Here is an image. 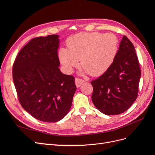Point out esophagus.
Masks as SVG:
<instances>
[{
	"mask_svg": "<svg viewBox=\"0 0 155 155\" xmlns=\"http://www.w3.org/2000/svg\"><path fill=\"white\" fill-rule=\"evenodd\" d=\"M84 81L83 79H81L80 78H76V79H75V82H76V85L77 87H80L82 84L84 83Z\"/></svg>",
	"mask_w": 155,
	"mask_h": 155,
	"instance_id": "obj_1",
	"label": "esophagus"
}]
</instances>
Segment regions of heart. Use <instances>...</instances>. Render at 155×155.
<instances>
[{
    "instance_id": "heart-1",
    "label": "heart",
    "mask_w": 155,
    "mask_h": 155,
    "mask_svg": "<svg viewBox=\"0 0 155 155\" xmlns=\"http://www.w3.org/2000/svg\"><path fill=\"white\" fill-rule=\"evenodd\" d=\"M68 48H61L60 62L68 72L80 63L83 72L94 76L105 73L113 64L118 50V39L114 34L97 31L82 32L67 39Z\"/></svg>"
}]
</instances>
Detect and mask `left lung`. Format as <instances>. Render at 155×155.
Wrapping results in <instances>:
<instances>
[{
  "mask_svg": "<svg viewBox=\"0 0 155 155\" xmlns=\"http://www.w3.org/2000/svg\"><path fill=\"white\" fill-rule=\"evenodd\" d=\"M140 76L141 70L134 45L124 35L112 66L91 81L94 105L106 115L123 113L137 100Z\"/></svg>",
  "mask_w": 155,
  "mask_h": 155,
  "instance_id": "obj_1",
  "label": "left lung"
}]
</instances>
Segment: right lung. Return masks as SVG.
I'll list each match as a JSON object with an SVG mask.
<instances>
[{
    "label": "right lung",
    "instance_id": "obj_1",
    "mask_svg": "<svg viewBox=\"0 0 155 155\" xmlns=\"http://www.w3.org/2000/svg\"><path fill=\"white\" fill-rule=\"evenodd\" d=\"M58 35L32 39L18 52L13 79L21 106L34 118L56 122L67 114L76 90L75 78L59 68Z\"/></svg>",
    "mask_w": 155,
    "mask_h": 155
}]
</instances>
